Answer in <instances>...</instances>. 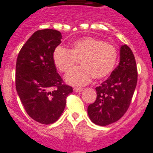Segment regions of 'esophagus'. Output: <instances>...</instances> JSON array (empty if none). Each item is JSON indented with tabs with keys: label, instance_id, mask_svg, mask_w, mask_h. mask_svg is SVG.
Instances as JSON below:
<instances>
[{
	"label": "esophagus",
	"instance_id": "esophagus-1",
	"mask_svg": "<svg viewBox=\"0 0 153 153\" xmlns=\"http://www.w3.org/2000/svg\"><path fill=\"white\" fill-rule=\"evenodd\" d=\"M83 89L82 88H78V87H75V88H74V92H76V93H79V92H81L82 91Z\"/></svg>",
	"mask_w": 153,
	"mask_h": 153
}]
</instances>
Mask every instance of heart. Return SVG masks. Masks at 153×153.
<instances>
[{
    "mask_svg": "<svg viewBox=\"0 0 153 153\" xmlns=\"http://www.w3.org/2000/svg\"><path fill=\"white\" fill-rule=\"evenodd\" d=\"M117 59V50L110 43L94 37H86L74 41L71 49L57 47L53 52V61L58 69L67 73L79 60L82 67L71 71L66 75L67 83L83 86L93 77L104 79L114 70Z\"/></svg>",
    "mask_w": 153,
    "mask_h": 153,
    "instance_id": "obj_1",
    "label": "heart"
}]
</instances>
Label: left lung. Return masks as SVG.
<instances>
[{
  "mask_svg": "<svg viewBox=\"0 0 153 153\" xmlns=\"http://www.w3.org/2000/svg\"><path fill=\"white\" fill-rule=\"evenodd\" d=\"M137 82L135 57L125 44L120 48L119 65L105 81L95 88L97 98L87 109L92 122L105 126L122 117L129 107Z\"/></svg>",
  "mask_w": 153,
  "mask_h": 153,
  "instance_id": "obj_1",
  "label": "left lung"
}]
</instances>
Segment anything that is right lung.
I'll return each mask as SVG.
<instances>
[{"instance_id":"right-lung-1","label":"right lung","mask_w":153,"mask_h":153,"mask_svg":"<svg viewBox=\"0 0 153 153\" xmlns=\"http://www.w3.org/2000/svg\"><path fill=\"white\" fill-rule=\"evenodd\" d=\"M62 35L54 29L33 33L20 49L16 64V88L27 114L39 123L52 124L73 92L56 71L53 52Z\"/></svg>"}]
</instances>
